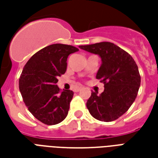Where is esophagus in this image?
I'll return each instance as SVG.
<instances>
[{
	"mask_svg": "<svg viewBox=\"0 0 158 158\" xmlns=\"http://www.w3.org/2000/svg\"><path fill=\"white\" fill-rule=\"evenodd\" d=\"M81 89H82V88L80 87V88H77V89H74V91H75V92H79V91H80Z\"/></svg>",
	"mask_w": 158,
	"mask_h": 158,
	"instance_id": "esophagus-1",
	"label": "esophagus"
}]
</instances>
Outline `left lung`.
<instances>
[{
    "mask_svg": "<svg viewBox=\"0 0 158 158\" xmlns=\"http://www.w3.org/2000/svg\"><path fill=\"white\" fill-rule=\"evenodd\" d=\"M79 48L98 55L102 64L96 79L104 83V91L91 92L86 106L91 116L103 122L116 120L135 102L139 85L138 66L128 52L111 42L79 45Z\"/></svg>",
    "mask_w": 158,
    "mask_h": 158,
    "instance_id": "1",
    "label": "left lung"
}]
</instances>
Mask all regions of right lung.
Segmentation results:
<instances>
[{
	"label": "right lung",
	"mask_w": 158,
	"mask_h": 158,
	"mask_svg": "<svg viewBox=\"0 0 158 158\" xmlns=\"http://www.w3.org/2000/svg\"><path fill=\"white\" fill-rule=\"evenodd\" d=\"M78 51L73 45H48L33 55L23 69L19 89L23 102L35 118L45 124H57L69 113L73 92L61 91L56 83L66 72L69 56Z\"/></svg>",
	"instance_id": "1"
}]
</instances>
